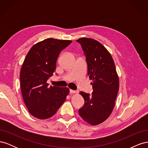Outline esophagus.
<instances>
[{
	"instance_id": "34e87169",
	"label": "esophagus",
	"mask_w": 148,
	"mask_h": 148,
	"mask_svg": "<svg viewBox=\"0 0 148 148\" xmlns=\"http://www.w3.org/2000/svg\"><path fill=\"white\" fill-rule=\"evenodd\" d=\"M78 92L77 91H75V90H72V89H70V93L71 94H77Z\"/></svg>"
}]
</instances>
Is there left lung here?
I'll use <instances>...</instances> for the list:
<instances>
[{"instance_id": "8db88e82", "label": "left lung", "mask_w": 148, "mask_h": 148, "mask_svg": "<svg viewBox=\"0 0 148 148\" xmlns=\"http://www.w3.org/2000/svg\"><path fill=\"white\" fill-rule=\"evenodd\" d=\"M82 45L88 64V75L92 80L93 92L79 93L84 104L79 115L91 125L104 122L112 114L119 89V78L110 52L101 43L91 38L77 40Z\"/></svg>"}]
</instances>
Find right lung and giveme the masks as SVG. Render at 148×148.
Masks as SVG:
<instances>
[{"label": "right lung", "mask_w": 148, "mask_h": 148, "mask_svg": "<svg viewBox=\"0 0 148 148\" xmlns=\"http://www.w3.org/2000/svg\"><path fill=\"white\" fill-rule=\"evenodd\" d=\"M71 42L46 39L33 46L25 57L20 75L21 91L28 112L36 118L52 117L69 95L68 88L49 87L47 81L55 72L60 51Z\"/></svg>", "instance_id": "1"}]
</instances>
